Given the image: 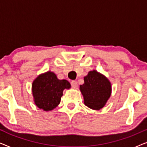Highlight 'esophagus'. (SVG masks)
Wrapping results in <instances>:
<instances>
[{"mask_svg": "<svg viewBox=\"0 0 147 147\" xmlns=\"http://www.w3.org/2000/svg\"><path fill=\"white\" fill-rule=\"evenodd\" d=\"M71 85L73 88H76L78 87V82L75 81V80H72V81L71 82Z\"/></svg>", "mask_w": 147, "mask_h": 147, "instance_id": "1", "label": "esophagus"}]
</instances>
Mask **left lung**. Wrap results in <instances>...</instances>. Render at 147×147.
Returning <instances> with one entry per match:
<instances>
[{"label":"left lung","instance_id":"8db88e82","mask_svg":"<svg viewBox=\"0 0 147 147\" xmlns=\"http://www.w3.org/2000/svg\"><path fill=\"white\" fill-rule=\"evenodd\" d=\"M84 104L94 110H100L105 105L111 94V84L102 74L91 71L84 77V84L80 86Z\"/></svg>","mask_w":147,"mask_h":147}]
</instances>
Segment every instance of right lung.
Listing matches in <instances>:
<instances>
[{
  "label": "right lung",
  "instance_id": "add662e5",
  "mask_svg": "<svg viewBox=\"0 0 147 147\" xmlns=\"http://www.w3.org/2000/svg\"><path fill=\"white\" fill-rule=\"evenodd\" d=\"M71 87L65 80H58L53 72L48 71L36 78L32 85L35 103L38 108L49 111L60 103L63 90Z\"/></svg>",
  "mask_w": 147,
  "mask_h": 147
}]
</instances>
